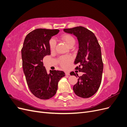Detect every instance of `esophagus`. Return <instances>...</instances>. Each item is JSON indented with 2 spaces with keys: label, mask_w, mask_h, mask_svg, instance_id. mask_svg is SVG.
<instances>
[{
  "label": "esophagus",
  "mask_w": 127,
  "mask_h": 127,
  "mask_svg": "<svg viewBox=\"0 0 127 127\" xmlns=\"http://www.w3.org/2000/svg\"><path fill=\"white\" fill-rule=\"evenodd\" d=\"M69 72H68V71H65V75H69Z\"/></svg>",
  "instance_id": "34e87169"
}]
</instances>
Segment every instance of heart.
Masks as SVG:
<instances>
[{"label":"heart","instance_id":"1","mask_svg":"<svg viewBox=\"0 0 127 127\" xmlns=\"http://www.w3.org/2000/svg\"><path fill=\"white\" fill-rule=\"evenodd\" d=\"M62 39L65 43H66L69 47H71L74 46L75 43V40L72 35L70 34H64L61 37ZM56 45V42L54 39H51L49 41V48L51 51H53L55 49ZM71 61V57L69 56H61L59 59V63L61 67L66 69L68 67V64H69Z\"/></svg>","mask_w":127,"mask_h":127}]
</instances>
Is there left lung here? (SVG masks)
<instances>
[{"instance_id":"obj_1","label":"left lung","mask_w":127,"mask_h":127,"mask_svg":"<svg viewBox=\"0 0 127 127\" xmlns=\"http://www.w3.org/2000/svg\"><path fill=\"white\" fill-rule=\"evenodd\" d=\"M64 31L75 35L79 43L74 64L79 65L75 69L83 72V75L78 76V82L73 86V90L80 97H90L96 93L102 81L103 64L101 47L95 34L84 27L64 29ZM70 74L78 76L74 71Z\"/></svg>"}]
</instances>
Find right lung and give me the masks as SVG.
Wrapping results in <instances>:
<instances>
[{"instance_id":"1","label":"right lung","mask_w":127,"mask_h":127,"mask_svg":"<svg viewBox=\"0 0 127 127\" xmlns=\"http://www.w3.org/2000/svg\"><path fill=\"white\" fill-rule=\"evenodd\" d=\"M59 32L57 29L34 30L25 37L21 50L27 84L31 93L40 99L52 97L60 79L65 76L64 71L55 70H50L48 74L42 61L45 56L50 55V40Z\"/></svg>"}]
</instances>
